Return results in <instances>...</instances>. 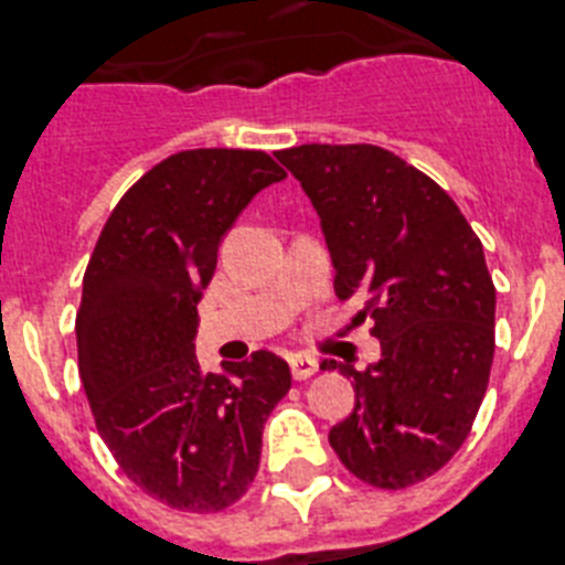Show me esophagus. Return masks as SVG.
I'll list each match as a JSON object with an SVG mask.
<instances>
[{
	"label": "esophagus",
	"mask_w": 565,
	"mask_h": 565,
	"mask_svg": "<svg viewBox=\"0 0 565 565\" xmlns=\"http://www.w3.org/2000/svg\"><path fill=\"white\" fill-rule=\"evenodd\" d=\"M290 371H292V379H296V382H305V379H310L312 373L319 371V362H316V359H310V355H292Z\"/></svg>",
	"instance_id": "obj_1"
}]
</instances>
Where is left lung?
I'll use <instances>...</instances> for the list:
<instances>
[{
  "label": "left lung",
  "instance_id": "left-lung-1",
  "mask_svg": "<svg viewBox=\"0 0 565 565\" xmlns=\"http://www.w3.org/2000/svg\"><path fill=\"white\" fill-rule=\"evenodd\" d=\"M321 217L335 296L364 298L382 359L353 379L330 445L350 473L407 488L459 451L494 362L497 290L480 238L439 183L379 146L278 151ZM335 362H324L330 367Z\"/></svg>",
  "mask_w": 565,
  "mask_h": 565
}]
</instances>
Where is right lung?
Listing matches in <instances>:
<instances>
[{
  "instance_id": "right-lung-1",
  "label": "right lung",
  "mask_w": 565,
  "mask_h": 565,
  "mask_svg": "<svg viewBox=\"0 0 565 565\" xmlns=\"http://www.w3.org/2000/svg\"><path fill=\"white\" fill-rule=\"evenodd\" d=\"M284 178L264 151H178L122 194L85 269L77 355L94 422L122 473L172 509L206 514L246 494L264 422L292 385L269 350L224 373L194 355L217 246Z\"/></svg>"
}]
</instances>
